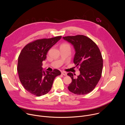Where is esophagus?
Wrapping results in <instances>:
<instances>
[{
  "label": "esophagus",
  "instance_id": "obj_1",
  "mask_svg": "<svg viewBox=\"0 0 125 125\" xmlns=\"http://www.w3.org/2000/svg\"><path fill=\"white\" fill-rule=\"evenodd\" d=\"M61 74H62V75H64V76H67V73L65 72H62Z\"/></svg>",
  "mask_w": 125,
  "mask_h": 125
}]
</instances>
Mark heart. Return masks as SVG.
<instances>
[{
    "mask_svg": "<svg viewBox=\"0 0 125 125\" xmlns=\"http://www.w3.org/2000/svg\"><path fill=\"white\" fill-rule=\"evenodd\" d=\"M70 47V45H69V44H68V43H63V44H62L61 45L60 47Z\"/></svg>",
    "mask_w": 125,
    "mask_h": 125,
    "instance_id": "obj_1",
    "label": "heart"
}]
</instances>
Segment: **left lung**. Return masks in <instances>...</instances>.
Segmentation results:
<instances>
[{
  "label": "left lung",
  "mask_w": 125,
  "mask_h": 125,
  "mask_svg": "<svg viewBox=\"0 0 125 125\" xmlns=\"http://www.w3.org/2000/svg\"><path fill=\"white\" fill-rule=\"evenodd\" d=\"M63 38L73 45L76 51L74 63L76 66H80V74L77 77L71 72L67 74L72 79L68 90L79 95L90 93L102 75L103 59L101 52L96 44L85 35L78 34Z\"/></svg>",
  "instance_id": "left-lung-1"
}]
</instances>
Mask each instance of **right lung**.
I'll list each match as a JSON object with an SVG mask.
<instances>
[{
  "mask_svg": "<svg viewBox=\"0 0 125 125\" xmlns=\"http://www.w3.org/2000/svg\"><path fill=\"white\" fill-rule=\"evenodd\" d=\"M61 37L36 40L28 43L21 51L17 71L22 85L30 94L37 96L46 94L50 91L55 77L61 75L57 69L44 72L42 66L48 51Z\"/></svg>",
  "mask_w": 125,
  "mask_h": 125,
  "instance_id": "right-lung-1",
  "label": "right lung"
}]
</instances>
